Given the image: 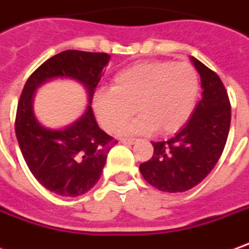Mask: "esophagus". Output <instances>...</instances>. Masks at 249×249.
Masks as SVG:
<instances>
[{
    "mask_svg": "<svg viewBox=\"0 0 249 249\" xmlns=\"http://www.w3.org/2000/svg\"><path fill=\"white\" fill-rule=\"evenodd\" d=\"M120 142H121V144H133V142H135V139H121Z\"/></svg>",
    "mask_w": 249,
    "mask_h": 249,
    "instance_id": "obj_1",
    "label": "esophagus"
}]
</instances>
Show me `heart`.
Masks as SVG:
<instances>
[{"label":"heart","instance_id":"heart-1","mask_svg":"<svg viewBox=\"0 0 249 249\" xmlns=\"http://www.w3.org/2000/svg\"><path fill=\"white\" fill-rule=\"evenodd\" d=\"M198 91V75L190 64L149 60L117 72L112 90L95 95L93 107L101 125L109 132L120 129L136 107L142 114L121 133H148L156 128L161 133H173L191 116Z\"/></svg>","mask_w":249,"mask_h":249}]
</instances>
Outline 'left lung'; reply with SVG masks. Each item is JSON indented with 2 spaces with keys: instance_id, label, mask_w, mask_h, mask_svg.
I'll return each mask as SVG.
<instances>
[{
  "instance_id": "8db88e82",
  "label": "left lung",
  "mask_w": 249,
  "mask_h": 249,
  "mask_svg": "<svg viewBox=\"0 0 249 249\" xmlns=\"http://www.w3.org/2000/svg\"><path fill=\"white\" fill-rule=\"evenodd\" d=\"M201 76L202 98L189 123L167 142H152L154 155L140 164L149 185L182 193L202 182L221 156L231 126V102L220 76L191 56Z\"/></svg>"
}]
</instances>
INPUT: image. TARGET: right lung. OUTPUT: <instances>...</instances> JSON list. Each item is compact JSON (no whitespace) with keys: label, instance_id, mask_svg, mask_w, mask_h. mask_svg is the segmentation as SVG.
<instances>
[{"label":"right lung","instance_id":"1","mask_svg":"<svg viewBox=\"0 0 249 249\" xmlns=\"http://www.w3.org/2000/svg\"><path fill=\"white\" fill-rule=\"evenodd\" d=\"M109 59L104 52H60L35 70L22 89L15 129L24 160L40 185L62 197L88 193L101 178L107 154L117 142L98 126L90 107ZM55 77L79 82L87 89L89 98L85 114L63 130L43 127L32 105L36 89Z\"/></svg>","mask_w":249,"mask_h":249}]
</instances>
